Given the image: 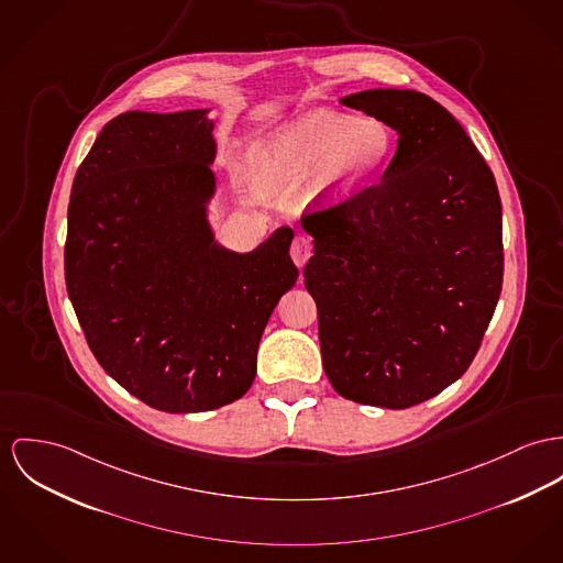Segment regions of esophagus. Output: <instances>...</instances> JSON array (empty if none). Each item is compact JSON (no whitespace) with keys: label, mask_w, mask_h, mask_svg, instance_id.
Wrapping results in <instances>:
<instances>
[{"label":"esophagus","mask_w":563,"mask_h":563,"mask_svg":"<svg viewBox=\"0 0 563 563\" xmlns=\"http://www.w3.org/2000/svg\"><path fill=\"white\" fill-rule=\"evenodd\" d=\"M289 253H291L294 263H296L298 267H302V265H306V261L312 257V242H310L306 235H296L294 242H291Z\"/></svg>","instance_id":"obj_1"}]
</instances>
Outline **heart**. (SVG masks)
Here are the masks:
<instances>
[{
	"instance_id": "obj_1",
	"label": "heart",
	"mask_w": 563,
	"mask_h": 563,
	"mask_svg": "<svg viewBox=\"0 0 563 563\" xmlns=\"http://www.w3.org/2000/svg\"><path fill=\"white\" fill-rule=\"evenodd\" d=\"M394 152L384 120L314 111L251 147L246 169L261 192H283L312 175L317 199L343 201L382 174Z\"/></svg>"
}]
</instances>
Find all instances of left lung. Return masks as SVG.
<instances>
[{"mask_svg":"<svg viewBox=\"0 0 563 563\" xmlns=\"http://www.w3.org/2000/svg\"><path fill=\"white\" fill-rule=\"evenodd\" d=\"M398 132L384 175L303 229L325 375L343 398L407 409L476 357L504 280L493 172L454 115L411 89L341 100Z\"/></svg>","mask_w":563,"mask_h":563,"instance_id":"8db88e82","label":"left lung"}]
</instances>
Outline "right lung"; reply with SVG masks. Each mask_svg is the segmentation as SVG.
Here are the masks:
<instances>
[{
  "mask_svg": "<svg viewBox=\"0 0 563 563\" xmlns=\"http://www.w3.org/2000/svg\"><path fill=\"white\" fill-rule=\"evenodd\" d=\"M212 130L208 109L113 118L68 206L66 289L87 345L122 388L167 413L249 391L267 319L298 280L289 227L246 255L214 242Z\"/></svg>",
  "mask_w": 563,
  "mask_h": 563,
  "instance_id": "obj_1",
  "label": "right lung"
}]
</instances>
